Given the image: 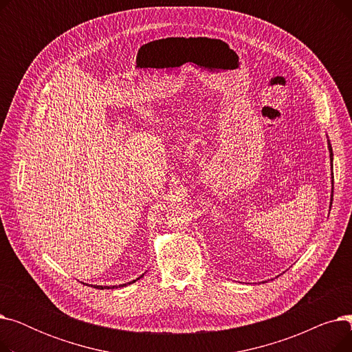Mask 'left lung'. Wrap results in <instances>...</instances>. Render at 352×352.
<instances>
[{
  "mask_svg": "<svg viewBox=\"0 0 352 352\" xmlns=\"http://www.w3.org/2000/svg\"><path fill=\"white\" fill-rule=\"evenodd\" d=\"M328 150H329V158H331V166H332V148H331V144L328 142ZM332 177V197H334V173H332L331 174ZM332 201V199H331ZM331 204H332V202H331Z\"/></svg>",
  "mask_w": 352,
  "mask_h": 352,
  "instance_id": "1",
  "label": "left lung"
}]
</instances>
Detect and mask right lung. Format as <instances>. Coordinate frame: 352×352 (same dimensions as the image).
<instances>
[{
	"mask_svg": "<svg viewBox=\"0 0 352 352\" xmlns=\"http://www.w3.org/2000/svg\"><path fill=\"white\" fill-rule=\"evenodd\" d=\"M142 276V275H141ZM141 276H140V278H141ZM140 278H137V280H140ZM137 280H134V281H131V283H129V284H133V283H135ZM126 284H122V285H118V287H125ZM96 288H100V289H102V288H117V285H113V287H102V285H96Z\"/></svg>",
	"mask_w": 352,
	"mask_h": 352,
	"instance_id": "obj_1",
	"label": "right lung"
}]
</instances>
